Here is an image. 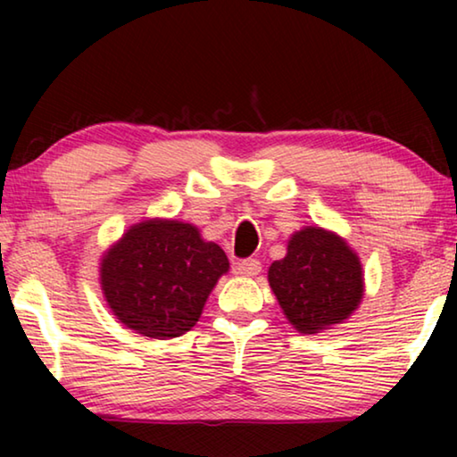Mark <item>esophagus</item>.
Wrapping results in <instances>:
<instances>
[{"instance_id": "obj_1", "label": "esophagus", "mask_w": 457, "mask_h": 457, "mask_svg": "<svg viewBox=\"0 0 457 457\" xmlns=\"http://www.w3.org/2000/svg\"><path fill=\"white\" fill-rule=\"evenodd\" d=\"M262 270V262L256 258H247V260H239L236 264V272L242 276H256Z\"/></svg>"}]
</instances>
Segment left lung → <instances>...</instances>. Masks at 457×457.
<instances>
[{
  "instance_id": "1",
  "label": "left lung",
  "mask_w": 457,
  "mask_h": 457,
  "mask_svg": "<svg viewBox=\"0 0 457 457\" xmlns=\"http://www.w3.org/2000/svg\"><path fill=\"white\" fill-rule=\"evenodd\" d=\"M268 280L286 319L308 335L349 319L362 298L357 253L320 228L294 234L286 258L270 266Z\"/></svg>"
}]
</instances>
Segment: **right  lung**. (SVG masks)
Instances as JSON below:
<instances>
[{"label": "right lung", "mask_w": 457, "mask_h": 457, "mask_svg": "<svg viewBox=\"0 0 457 457\" xmlns=\"http://www.w3.org/2000/svg\"><path fill=\"white\" fill-rule=\"evenodd\" d=\"M229 268L191 223L153 220L130 228L103 258L108 306L122 324L151 338H175L195 327L215 282Z\"/></svg>", "instance_id": "right-lung-1"}]
</instances>
